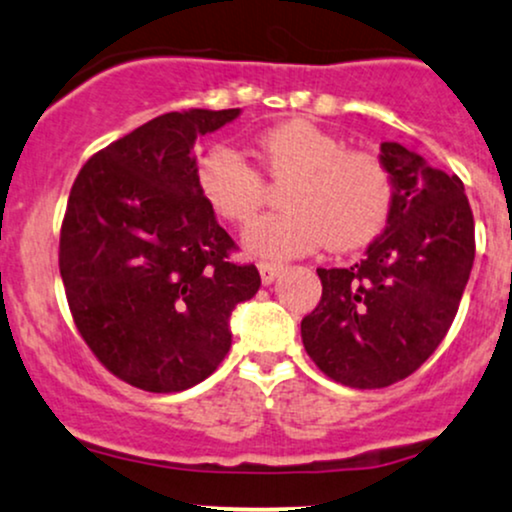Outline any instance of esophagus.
<instances>
[{"label": "esophagus", "instance_id": "obj_1", "mask_svg": "<svg viewBox=\"0 0 512 512\" xmlns=\"http://www.w3.org/2000/svg\"><path fill=\"white\" fill-rule=\"evenodd\" d=\"M257 269H260V276H262V284L264 286L274 284L276 276L281 274V264H276V262H257Z\"/></svg>", "mask_w": 512, "mask_h": 512}]
</instances>
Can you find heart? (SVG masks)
<instances>
[{"mask_svg":"<svg viewBox=\"0 0 512 512\" xmlns=\"http://www.w3.org/2000/svg\"><path fill=\"white\" fill-rule=\"evenodd\" d=\"M257 156L274 180H291L281 214L260 216L245 231L250 255L289 260L330 245L346 252L368 245L385 226L392 180L378 156L344 151V144L308 120L276 125L257 139ZM197 182L223 219L248 223L264 197L262 175L228 144L199 158Z\"/></svg>","mask_w":512,"mask_h":512,"instance_id":"heart-1","label":"heart"}]
</instances>
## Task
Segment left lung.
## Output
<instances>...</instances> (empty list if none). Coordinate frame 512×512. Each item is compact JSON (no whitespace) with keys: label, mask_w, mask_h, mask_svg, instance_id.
I'll use <instances>...</instances> for the list:
<instances>
[{"label":"left lung","mask_w":512,"mask_h":512,"mask_svg":"<svg viewBox=\"0 0 512 512\" xmlns=\"http://www.w3.org/2000/svg\"><path fill=\"white\" fill-rule=\"evenodd\" d=\"M378 158L392 180L385 231L354 267L317 269L322 298L301 322L315 366L358 390L404 380L438 349L474 264L462 180L397 142Z\"/></svg>","instance_id":"obj_1"}]
</instances>
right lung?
<instances>
[{"instance_id": "1", "label": "right lung", "mask_w": 512, "mask_h": 512, "mask_svg": "<svg viewBox=\"0 0 512 512\" xmlns=\"http://www.w3.org/2000/svg\"><path fill=\"white\" fill-rule=\"evenodd\" d=\"M240 108L154 117L76 175L60 274L76 330L110 373L146 392H182L231 349V315L260 289L233 264L231 236L197 182V137Z\"/></svg>"}]
</instances>
